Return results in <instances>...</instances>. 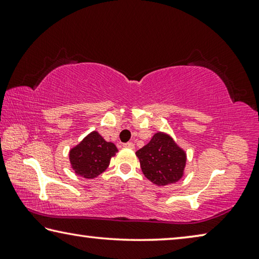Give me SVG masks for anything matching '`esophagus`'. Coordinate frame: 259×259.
I'll list each match as a JSON object with an SVG mask.
<instances>
[{"label":"esophagus","instance_id":"34e87169","mask_svg":"<svg viewBox=\"0 0 259 259\" xmlns=\"http://www.w3.org/2000/svg\"><path fill=\"white\" fill-rule=\"evenodd\" d=\"M123 146L124 147H129V148H135V144L133 142H128V143L123 144Z\"/></svg>","mask_w":259,"mask_h":259}]
</instances>
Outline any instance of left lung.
<instances>
[{
    "label": "left lung",
    "instance_id": "obj_1",
    "mask_svg": "<svg viewBox=\"0 0 259 259\" xmlns=\"http://www.w3.org/2000/svg\"><path fill=\"white\" fill-rule=\"evenodd\" d=\"M144 175L159 186L178 182L186 163V154L174 139L163 133H157L151 142L136 152Z\"/></svg>",
    "mask_w": 259,
    "mask_h": 259
}]
</instances>
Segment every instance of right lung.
I'll return each mask as SVG.
<instances>
[{"label": "right lung", "instance_id": "obj_1", "mask_svg": "<svg viewBox=\"0 0 259 259\" xmlns=\"http://www.w3.org/2000/svg\"><path fill=\"white\" fill-rule=\"evenodd\" d=\"M117 152L98 133H91L69 152V161L76 175L88 179L96 178L107 169L111 157Z\"/></svg>", "mask_w": 259, "mask_h": 259}]
</instances>
